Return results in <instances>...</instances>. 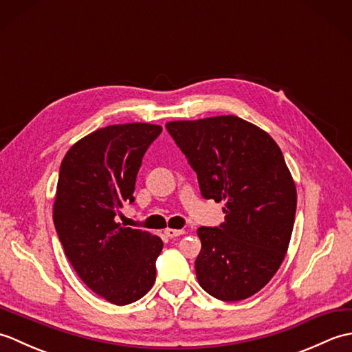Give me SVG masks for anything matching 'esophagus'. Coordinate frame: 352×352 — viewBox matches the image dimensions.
I'll return each mask as SVG.
<instances>
[{
  "instance_id": "1",
  "label": "esophagus",
  "mask_w": 352,
  "mask_h": 352,
  "mask_svg": "<svg viewBox=\"0 0 352 352\" xmlns=\"http://www.w3.org/2000/svg\"><path fill=\"white\" fill-rule=\"evenodd\" d=\"M164 234H166L168 237H177V236H182V234H184V230L166 228V230H164Z\"/></svg>"
}]
</instances>
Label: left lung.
I'll return each instance as SVG.
<instances>
[{
  "label": "left lung",
  "instance_id": "left-lung-1",
  "mask_svg": "<svg viewBox=\"0 0 352 352\" xmlns=\"http://www.w3.org/2000/svg\"><path fill=\"white\" fill-rule=\"evenodd\" d=\"M169 134L198 175L203 197L223 201L226 221L199 227V286L221 301L257 294L278 271L290 243L296 186L280 146L234 115L170 121Z\"/></svg>",
  "mask_w": 352,
  "mask_h": 352
}]
</instances>
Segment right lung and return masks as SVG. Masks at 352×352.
Listing matches in <instances>:
<instances>
[{
  "label": "right lung",
  "instance_id": "add662e5",
  "mask_svg": "<svg viewBox=\"0 0 352 352\" xmlns=\"http://www.w3.org/2000/svg\"><path fill=\"white\" fill-rule=\"evenodd\" d=\"M160 133L146 122L107 125L76 142L58 172L52 219L66 257L89 289L116 305L140 300L155 281L162 239L115 216L134 203L142 157Z\"/></svg>",
  "mask_w": 352,
  "mask_h": 352
}]
</instances>
